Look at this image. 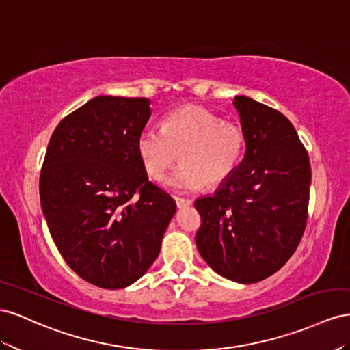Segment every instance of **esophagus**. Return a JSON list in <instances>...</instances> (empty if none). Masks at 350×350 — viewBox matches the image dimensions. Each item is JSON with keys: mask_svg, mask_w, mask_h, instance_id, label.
<instances>
[{"mask_svg": "<svg viewBox=\"0 0 350 350\" xmlns=\"http://www.w3.org/2000/svg\"><path fill=\"white\" fill-rule=\"evenodd\" d=\"M192 199H187V198H176V205L177 208H185V206H189L192 205Z\"/></svg>", "mask_w": 350, "mask_h": 350, "instance_id": "esophagus-1", "label": "esophagus"}]
</instances>
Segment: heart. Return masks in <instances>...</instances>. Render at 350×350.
Returning <instances> with one entry per match:
<instances>
[{
  "instance_id": "1",
  "label": "heart",
  "mask_w": 350,
  "mask_h": 350,
  "mask_svg": "<svg viewBox=\"0 0 350 350\" xmlns=\"http://www.w3.org/2000/svg\"><path fill=\"white\" fill-rule=\"evenodd\" d=\"M136 149L148 176L159 180L182 152V165L165 180L174 192H196L205 183L230 177L245 152V133L201 107L186 105L170 113L164 127L145 126Z\"/></svg>"
}]
</instances>
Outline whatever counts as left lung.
I'll return each mask as SVG.
<instances>
[{
    "mask_svg": "<svg viewBox=\"0 0 350 350\" xmlns=\"http://www.w3.org/2000/svg\"><path fill=\"white\" fill-rule=\"evenodd\" d=\"M233 105L245 157L214 195L198 198V251L217 274L252 284L278 271L305 232L311 165L293 124L252 98Z\"/></svg>",
    "mask_w": 350,
    "mask_h": 350,
    "instance_id": "1",
    "label": "left lung"
}]
</instances>
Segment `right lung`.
<instances>
[{
	"mask_svg": "<svg viewBox=\"0 0 350 350\" xmlns=\"http://www.w3.org/2000/svg\"><path fill=\"white\" fill-rule=\"evenodd\" d=\"M148 98L99 95L58 123L39 180L49 233L67 265L103 288L137 282L176 213L136 149Z\"/></svg>",
	"mask_w": 350,
	"mask_h": 350,
	"instance_id": "obj_1",
	"label": "right lung"
}]
</instances>
